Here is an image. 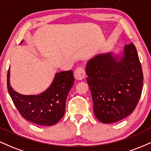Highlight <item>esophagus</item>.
<instances>
[{"label": "esophagus", "mask_w": 151, "mask_h": 151, "mask_svg": "<svg viewBox=\"0 0 151 151\" xmlns=\"http://www.w3.org/2000/svg\"><path fill=\"white\" fill-rule=\"evenodd\" d=\"M74 77L78 80H81L85 77V70H84V67H79L76 69L74 71Z\"/></svg>", "instance_id": "1"}]
</instances>
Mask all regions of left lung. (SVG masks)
<instances>
[{
  "label": "left lung",
  "instance_id": "left-lung-1",
  "mask_svg": "<svg viewBox=\"0 0 151 151\" xmlns=\"http://www.w3.org/2000/svg\"><path fill=\"white\" fill-rule=\"evenodd\" d=\"M87 81L93 113L104 124H113L130 115L142 92L143 75L136 48L126 45L123 56L100 54L88 61Z\"/></svg>",
  "mask_w": 151,
  "mask_h": 151
}]
</instances>
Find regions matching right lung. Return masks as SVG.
<instances>
[{
	"label": "right lung",
	"instance_id": "right-lung-1",
	"mask_svg": "<svg viewBox=\"0 0 151 151\" xmlns=\"http://www.w3.org/2000/svg\"><path fill=\"white\" fill-rule=\"evenodd\" d=\"M72 70L60 72L46 91L37 95L20 94L10 84V68L7 75V87L19 113L26 120L40 126H52L63 117L66 99L74 85Z\"/></svg>",
	"mask_w": 151,
	"mask_h": 151
}]
</instances>
